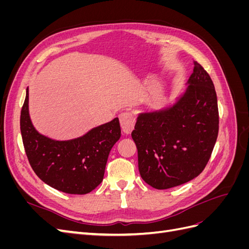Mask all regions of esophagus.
<instances>
[{
    "label": "esophagus",
    "mask_w": 249,
    "mask_h": 249,
    "mask_svg": "<svg viewBox=\"0 0 249 249\" xmlns=\"http://www.w3.org/2000/svg\"><path fill=\"white\" fill-rule=\"evenodd\" d=\"M119 122L123 131L125 134H130L135 125V116L131 112H123L119 114Z\"/></svg>",
    "instance_id": "34e87169"
}]
</instances>
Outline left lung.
<instances>
[{"label":"left lung","mask_w":249,"mask_h":249,"mask_svg":"<svg viewBox=\"0 0 249 249\" xmlns=\"http://www.w3.org/2000/svg\"><path fill=\"white\" fill-rule=\"evenodd\" d=\"M186 92L172 107L143 113L132 138L140 176L156 189H169L205 169L219 130L217 95L206 70L193 61Z\"/></svg>","instance_id":"1"}]
</instances>
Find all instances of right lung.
<instances>
[{
	"instance_id": "right-lung-1",
	"label": "right lung",
	"mask_w": 249,
	"mask_h": 249,
	"mask_svg": "<svg viewBox=\"0 0 249 249\" xmlns=\"http://www.w3.org/2000/svg\"><path fill=\"white\" fill-rule=\"evenodd\" d=\"M29 91L20 111V133L32 169L42 182L69 194H86L99 186L111 148L120 138L118 118L69 141L52 140L35 130L29 116Z\"/></svg>"
}]
</instances>
